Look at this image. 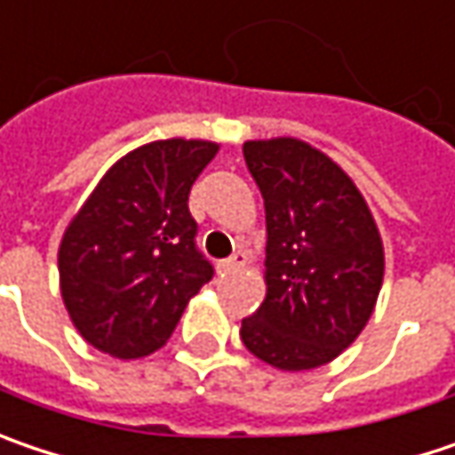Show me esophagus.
I'll return each instance as SVG.
<instances>
[{
    "label": "esophagus",
    "mask_w": 455,
    "mask_h": 455,
    "mask_svg": "<svg viewBox=\"0 0 455 455\" xmlns=\"http://www.w3.org/2000/svg\"><path fill=\"white\" fill-rule=\"evenodd\" d=\"M247 265V254L244 252H234L228 259L219 262V273H236Z\"/></svg>",
    "instance_id": "obj_1"
}]
</instances>
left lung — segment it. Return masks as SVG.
Masks as SVG:
<instances>
[{
	"mask_svg": "<svg viewBox=\"0 0 455 455\" xmlns=\"http://www.w3.org/2000/svg\"><path fill=\"white\" fill-rule=\"evenodd\" d=\"M265 201L267 296L242 342L281 371L334 361L365 327L384 281V247L353 180L296 139L247 141Z\"/></svg>",
	"mask_w": 455,
	"mask_h": 455,
	"instance_id": "left-lung-1",
	"label": "left lung"
}]
</instances>
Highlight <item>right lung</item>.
Returning a JSON list of instances; mask_svg holds the SVG:
<instances>
[{
    "label": "right lung",
    "mask_w": 455,
    "mask_h": 455,
    "mask_svg": "<svg viewBox=\"0 0 455 455\" xmlns=\"http://www.w3.org/2000/svg\"><path fill=\"white\" fill-rule=\"evenodd\" d=\"M219 147L167 139L125 154L68 224L61 296L82 337L116 358H141L174 332L213 278L188 196Z\"/></svg>",
    "instance_id": "obj_1"
}]
</instances>
